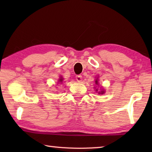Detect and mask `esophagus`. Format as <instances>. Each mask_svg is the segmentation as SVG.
Wrapping results in <instances>:
<instances>
[{"label": "esophagus", "instance_id": "esophagus-1", "mask_svg": "<svg viewBox=\"0 0 152 152\" xmlns=\"http://www.w3.org/2000/svg\"><path fill=\"white\" fill-rule=\"evenodd\" d=\"M76 80H77V81L79 82H80L82 81V76H80V75H78V76H76Z\"/></svg>", "mask_w": 152, "mask_h": 152}]
</instances>
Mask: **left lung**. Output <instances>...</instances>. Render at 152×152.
<instances>
[{"label": "left lung", "instance_id": "8db88e82", "mask_svg": "<svg viewBox=\"0 0 152 152\" xmlns=\"http://www.w3.org/2000/svg\"><path fill=\"white\" fill-rule=\"evenodd\" d=\"M95 84H96V85H99V80H98V78H96V80H95ZM96 92H98V89H96ZM104 91L103 89H101V91H99L98 92V93L99 94H104Z\"/></svg>", "mask_w": 152, "mask_h": 152}]
</instances>
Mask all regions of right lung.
Listing matches in <instances>:
<instances>
[{"mask_svg":"<svg viewBox=\"0 0 152 152\" xmlns=\"http://www.w3.org/2000/svg\"><path fill=\"white\" fill-rule=\"evenodd\" d=\"M63 80H64V78H62V77L60 76V79L58 80V82H59V83H60V84L62 83V82H63Z\"/></svg>","mask_w":152,"mask_h":152,"instance_id":"right-lung-1","label":"right lung"}]
</instances>
